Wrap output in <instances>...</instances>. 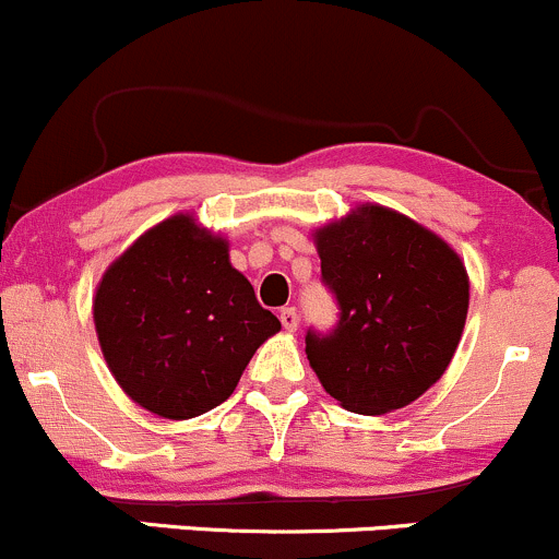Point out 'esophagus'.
<instances>
[{
  "instance_id": "1",
  "label": "esophagus",
  "mask_w": 559,
  "mask_h": 559,
  "mask_svg": "<svg viewBox=\"0 0 559 559\" xmlns=\"http://www.w3.org/2000/svg\"><path fill=\"white\" fill-rule=\"evenodd\" d=\"M280 320H282V328H285L287 333H293V330L298 328V311H296V306H285V309L280 311Z\"/></svg>"
}]
</instances>
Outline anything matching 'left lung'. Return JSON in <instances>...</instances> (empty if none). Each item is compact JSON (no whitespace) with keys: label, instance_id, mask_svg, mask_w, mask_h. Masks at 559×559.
<instances>
[{"label":"left lung","instance_id":"1","mask_svg":"<svg viewBox=\"0 0 559 559\" xmlns=\"http://www.w3.org/2000/svg\"><path fill=\"white\" fill-rule=\"evenodd\" d=\"M338 325L306 333V357L346 411L411 405L448 370L464 333L469 277L459 253L407 215L359 205L314 231Z\"/></svg>","mask_w":559,"mask_h":559}]
</instances>
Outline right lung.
<instances>
[{"label": "right lung", "mask_w": 559, "mask_h": 559, "mask_svg": "<svg viewBox=\"0 0 559 559\" xmlns=\"http://www.w3.org/2000/svg\"><path fill=\"white\" fill-rule=\"evenodd\" d=\"M93 320L111 376L130 400L173 421L231 397L280 320L231 266L229 242L178 213L106 269Z\"/></svg>", "instance_id": "obj_1"}]
</instances>
